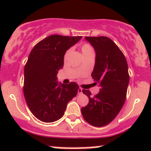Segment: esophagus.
Returning a JSON list of instances; mask_svg holds the SVG:
<instances>
[{
	"label": "esophagus",
	"instance_id": "esophagus-1",
	"mask_svg": "<svg viewBox=\"0 0 151 151\" xmlns=\"http://www.w3.org/2000/svg\"><path fill=\"white\" fill-rule=\"evenodd\" d=\"M78 94H81L83 93V89L81 88H79L78 90Z\"/></svg>",
	"mask_w": 151,
	"mask_h": 151
}]
</instances>
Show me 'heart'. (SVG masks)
Wrapping results in <instances>:
<instances>
[{
	"label": "heart",
	"instance_id": "heart-1",
	"mask_svg": "<svg viewBox=\"0 0 151 151\" xmlns=\"http://www.w3.org/2000/svg\"><path fill=\"white\" fill-rule=\"evenodd\" d=\"M81 50H82V53L83 55H87V54H90V53H94L93 47L91 46L90 44H88V43H85L82 45V46H81ZM69 52H70V50H68L66 53H65V55H64V58L66 59Z\"/></svg>",
	"mask_w": 151,
	"mask_h": 151
}]
</instances>
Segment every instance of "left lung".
<instances>
[{
	"mask_svg": "<svg viewBox=\"0 0 151 151\" xmlns=\"http://www.w3.org/2000/svg\"><path fill=\"white\" fill-rule=\"evenodd\" d=\"M96 51L91 76L98 83L99 93L91 97L89 90H83L89 102L81 108L83 117L96 127L108 124L121 111L126 98L129 74L126 59L116 43L108 37H85Z\"/></svg>",
	"mask_w": 151,
	"mask_h": 151,
	"instance_id": "8db88e82",
	"label": "left lung"
}]
</instances>
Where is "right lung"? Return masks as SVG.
Listing matches in <instances>:
<instances>
[{
  "mask_svg": "<svg viewBox=\"0 0 151 151\" xmlns=\"http://www.w3.org/2000/svg\"><path fill=\"white\" fill-rule=\"evenodd\" d=\"M82 36L53 35L33 47L24 68L23 93L30 111L45 123L61 118L67 104L78 93L76 83H58L57 74L64 64V55Z\"/></svg>",
  "mask_w": 151,
  "mask_h": 151,
  "instance_id": "right-lung-1",
  "label": "right lung"
}]
</instances>
